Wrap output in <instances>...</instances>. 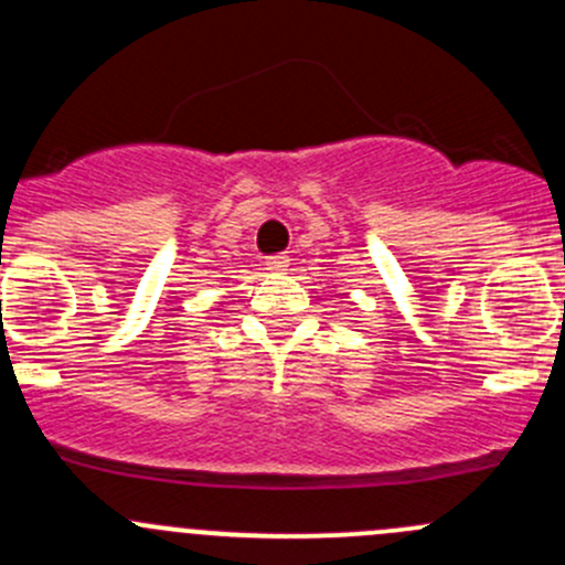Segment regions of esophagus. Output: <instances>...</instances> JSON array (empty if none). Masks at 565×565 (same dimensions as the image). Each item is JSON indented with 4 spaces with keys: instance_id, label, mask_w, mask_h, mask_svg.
Here are the masks:
<instances>
[{
    "instance_id": "34e87169",
    "label": "esophagus",
    "mask_w": 565,
    "mask_h": 565,
    "mask_svg": "<svg viewBox=\"0 0 565 565\" xmlns=\"http://www.w3.org/2000/svg\"><path fill=\"white\" fill-rule=\"evenodd\" d=\"M267 270H276V273H281V270H287L289 267V256H284V254H276V256H267Z\"/></svg>"
}]
</instances>
